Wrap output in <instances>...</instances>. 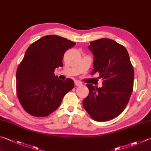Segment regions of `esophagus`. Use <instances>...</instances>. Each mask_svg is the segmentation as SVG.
<instances>
[{"instance_id": "esophagus-1", "label": "esophagus", "mask_w": 151, "mask_h": 151, "mask_svg": "<svg viewBox=\"0 0 151 151\" xmlns=\"http://www.w3.org/2000/svg\"><path fill=\"white\" fill-rule=\"evenodd\" d=\"M75 86H82V84L81 82H79V81H75Z\"/></svg>"}]
</instances>
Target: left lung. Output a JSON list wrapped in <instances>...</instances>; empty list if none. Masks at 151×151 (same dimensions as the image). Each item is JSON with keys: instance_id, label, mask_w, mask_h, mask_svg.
<instances>
[{"instance_id": "obj_1", "label": "left lung", "mask_w": 151, "mask_h": 151, "mask_svg": "<svg viewBox=\"0 0 151 151\" xmlns=\"http://www.w3.org/2000/svg\"><path fill=\"white\" fill-rule=\"evenodd\" d=\"M88 49L94 55L92 75L100 74L103 86L87 84L89 94L83 105L97 122L115 118L124 110L133 92L134 70L124 46L108 38L93 41Z\"/></svg>"}]
</instances>
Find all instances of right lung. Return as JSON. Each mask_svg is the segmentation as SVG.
<instances>
[{
	"label": "right lung",
	"mask_w": 151,
	"mask_h": 151,
	"mask_svg": "<svg viewBox=\"0 0 151 151\" xmlns=\"http://www.w3.org/2000/svg\"><path fill=\"white\" fill-rule=\"evenodd\" d=\"M76 43L55 35L41 37L27 49L16 71V94L22 106L33 116L43 117L56 110L75 83L55 76L64 53Z\"/></svg>",
	"instance_id": "obj_1"
}]
</instances>
